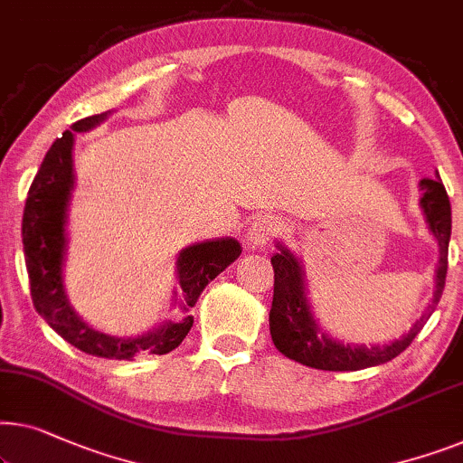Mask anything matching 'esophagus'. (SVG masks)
Masks as SVG:
<instances>
[{
	"mask_svg": "<svg viewBox=\"0 0 463 463\" xmlns=\"http://www.w3.org/2000/svg\"><path fill=\"white\" fill-rule=\"evenodd\" d=\"M281 230V221L273 215H257L250 225H248L246 240L252 248L265 246L269 240H273Z\"/></svg>",
	"mask_w": 463,
	"mask_h": 463,
	"instance_id": "esophagus-1",
	"label": "esophagus"
}]
</instances>
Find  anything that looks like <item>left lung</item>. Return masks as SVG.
<instances>
[{"mask_svg":"<svg viewBox=\"0 0 463 463\" xmlns=\"http://www.w3.org/2000/svg\"><path fill=\"white\" fill-rule=\"evenodd\" d=\"M421 198L420 206L424 211L428 227L439 240L440 259L437 267V288H434V298L428 305L426 313L403 338L394 340L391 345H343L321 334V327L311 313L309 298L305 292V273L298 259L288 250L286 246L278 242L279 252L271 257L273 265V303L269 311V330L271 340L281 354L288 359L298 361L307 367L326 372H357L365 367H373L386 364L405 351L411 340L437 309L447 278V254H449V238H451V204L439 173L437 179H421Z\"/></svg>","mask_w":463,"mask_h":463,"instance_id":"8db88e82","label":"left lung"}]
</instances>
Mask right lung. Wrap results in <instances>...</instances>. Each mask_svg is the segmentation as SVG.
Returning <instances> with one entry per match:
<instances>
[{"label": "right lung", "instance_id": "add662e5", "mask_svg": "<svg viewBox=\"0 0 463 463\" xmlns=\"http://www.w3.org/2000/svg\"><path fill=\"white\" fill-rule=\"evenodd\" d=\"M109 112L77 120L52 144L29 187L23 215L24 263L31 281V298L37 313L79 351L104 359H133L136 354H165L182 345L194 324L190 309L211 279L240 257L242 246L233 238L209 240L184 248L177 257L179 313L156 330L137 338H117L93 330L72 309L64 292L62 265L66 252V211L75 187L72 144L75 133L90 131L102 123ZM177 294V292H175Z\"/></svg>", "mask_w": 463, "mask_h": 463}]
</instances>
